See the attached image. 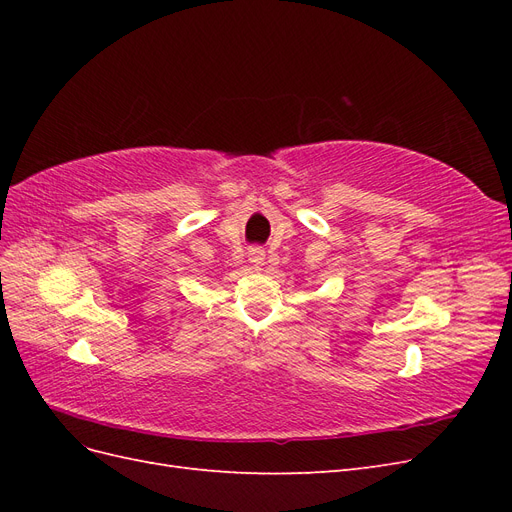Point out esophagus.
Wrapping results in <instances>:
<instances>
[{
  "mask_svg": "<svg viewBox=\"0 0 512 512\" xmlns=\"http://www.w3.org/2000/svg\"><path fill=\"white\" fill-rule=\"evenodd\" d=\"M247 260L252 262L254 269H260L265 265V250H260V247H252L250 252H247Z\"/></svg>",
  "mask_w": 512,
  "mask_h": 512,
  "instance_id": "esophagus-1",
  "label": "esophagus"
}]
</instances>
